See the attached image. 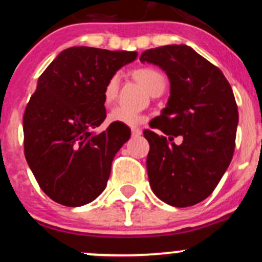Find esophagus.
<instances>
[{
  "label": "esophagus",
  "instance_id": "obj_1",
  "mask_svg": "<svg viewBox=\"0 0 262 262\" xmlns=\"http://www.w3.org/2000/svg\"><path fill=\"white\" fill-rule=\"evenodd\" d=\"M131 134H132V136H134V137H137V136H140V135H141V130L132 127L131 128Z\"/></svg>",
  "mask_w": 262,
  "mask_h": 262
}]
</instances>
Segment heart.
<instances>
[{
  "instance_id": "b5f03b06",
  "label": "heart",
  "mask_w": 262,
  "mask_h": 262,
  "mask_svg": "<svg viewBox=\"0 0 262 262\" xmlns=\"http://www.w3.org/2000/svg\"><path fill=\"white\" fill-rule=\"evenodd\" d=\"M132 76L151 95L157 94L160 90H164L165 88L164 75L158 71L157 69H152V67H140V69L134 70ZM118 88H120V76L112 75L105 82L104 89H103V102L105 105H110L115 102L118 94ZM108 120H110V122L136 126L144 121V116L136 112H130V111H126L123 108H115L108 116Z\"/></svg>"
}]
</instances>
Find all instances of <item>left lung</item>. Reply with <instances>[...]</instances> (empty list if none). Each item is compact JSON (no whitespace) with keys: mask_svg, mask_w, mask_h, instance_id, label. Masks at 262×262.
Returning <instances> with one entry per match:
<instances>
[{"mask_svg":"<svg viewBox=\"0 0 262 262\" xmlns=\"http://www.w3.org/2000/svg\"><path fill=\"white\" fill-rule=\"evenodd\" d=\"M141 62L157 64L170 82L167 107L145 130L146 169L152 192L186 208L211 195L233 158L238 110L233 90L216 66L186 44L147 49ZM183 142L174 144V137Z\"/></svg>","mask_w":262,"mask_h":262,"instance_id":"1","label":"left lung"}]
</instances>
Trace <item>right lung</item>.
<instances>
[{
	"mask_svg": "<svg viewBox=\"0 0 262 262\" xmlns=\"http://www.w3.org/2000/svg\"><path fill=\"white\" fill-rule=\"evenodd\" d=\"M136 52L71 47L38 79L23 118L24 152L38 185L64 206H82L104 191L115 155L130 139L123 123L92 130L105 115L103 89Z\"/></svg>",
	"mask_w": 262,
	"mask_h": 262,
	"instance_id": "obj_1",
	"label": "right lung"
}]
</instances>
